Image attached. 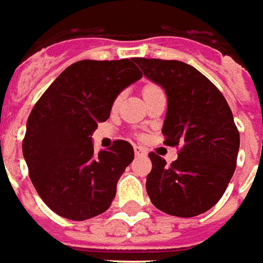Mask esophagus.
I'll use <instances>...</instances> for the list:
<instances>
[{
  "instance_id": "1",
  "label": "esophagus",
  "mask_w": 263,
  "mask_h": 263,
  "mask_svg": "<svg viewBox=\"0 0 263 263\" xmlns=\"http://www.w3.org/2000/svg\"><path fill=\"white\" fill-rule=\"evenodd\" d=\"M134 154L137 157H145L147 155V150L144 147H140V145H134Z\"/></svg>"
}]
</instances>
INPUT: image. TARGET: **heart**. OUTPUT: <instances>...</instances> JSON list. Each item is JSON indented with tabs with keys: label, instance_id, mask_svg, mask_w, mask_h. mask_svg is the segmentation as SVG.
Here are the masks:
<instances>
[{
	"label": "heart",
	"instance_id": "heart-1",
	"mask_svg": "<svg viewBox=\"0 0 263 263\" xmlns=\"http://www.w3.org/2000/svg\"><path fill=\"white\" fill-rule=\"evenodd\" d=\"M158 91H161V88L158 87V85H155V84H145L144 88H143V95L147 97V95H151V93H154V92H158ZM118 101L119 99H116L115 103H113L115 106L118 105Z\"/></svg>",
	"mask_w": 263,
	"mask_h": 263
}]
</instances>
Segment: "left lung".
<instances>
[{"label": "left lung", "instance_id": "1", "mask_svg": "<svg viewBox=\"0 0 263 263\" xmlns=\"http://www.w3.org/2000/svg\"><path fill=\"white\" fill-rule=\"evenodd\" d=\"M148 80L165 89V145H181L171 165L150 153L147 193L155 208L176 217H195L221 199L233 178L239 133L229 103L200 71L186 63L136 59Z\"/></svg>", "mask_w": 263, "mask_h": 263}]
</instances>
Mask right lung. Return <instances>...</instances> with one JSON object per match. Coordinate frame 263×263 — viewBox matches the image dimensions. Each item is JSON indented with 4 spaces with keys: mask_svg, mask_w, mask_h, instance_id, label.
Listing matches in <instances>:
<instances>
[{
    "mask_svg": "<svg viewBox=\"0 0 263 263\" xmlns=\"http://www.w3.org/2000/svg\"><path fill=\"white\" fill-rule=\"evenodd\" d=\"M136 59L77 61L40 97L26 123L22 153L30 181L59 216L82 221L106 212L134 158L129 141L93 153L92 133L108 120L115 99L139 81Z\"/></svg>",
    "mask_w": 263,
    "mask_h": 263,
    "instance_id": "right-lung-1",
    "label": "right lung"
}]
</instances>
